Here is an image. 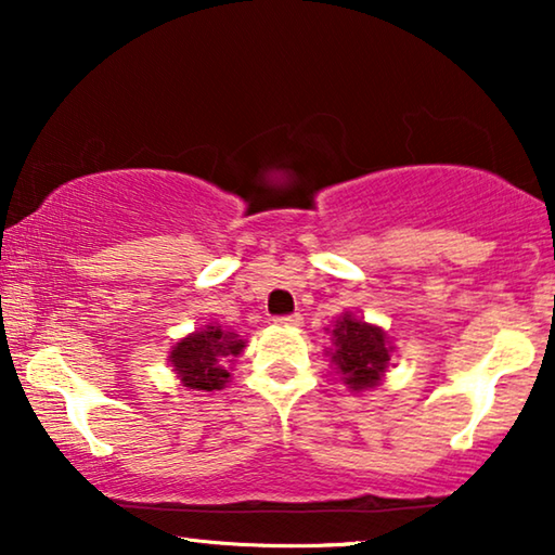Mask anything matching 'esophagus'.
<instances>
[{
	"label": "esophagus",
	"mask_w": 555,
	"mask_h": 555,
	"mask_svg": "<svg viewBox=\"0 0 555 555\" xmlns=\"http://www.w3.org/2000/svg\"><path fill=\"white\" fill-rule=\"evenodd\" d=\"M275 321L280 325H300L302 323V315L300 313H291V315H278Z\"/></svg>",
	"instance_id": "esophagus-1"
}]
</instances>
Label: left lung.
<instances>
[{
  "mask_svg": "<svg viewBox=\"0 0 555 555\" xmlns=\"http://www.w3.org/2000/svg\"><path fill=\"white\" fill-rule=\"evenodd\" d=\"M336 338V361L338 371L344 376L348 389L361 391L371 389L382 382L386 366H389V346L382 328L359 321V318L344 315L338 321V328L333 331Z\"/></svg>",
  "mask_w": 555,
  "mask_h": 555,
  "instance_id": "1",
  "label": "left lung"
}]
</instances>
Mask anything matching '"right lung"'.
<instances>
[{"label":"right lung","instance_id":"obj_1","mask_svg":"<svg viewBox=\"0 0 555 555\" xmlns=\"http://www.w3.org/2000/svg\"><path fill=\"white\" fill-rule=\"evenodd\" d=\"M242 348H245V340H240L234 333H224L219 325H207L173 346L171 363L186 389L215 391L222 389L230 378L224 363L232 356H240Z\"/></svg>","mask_w":555,"mask_h":555}]
</instances>
